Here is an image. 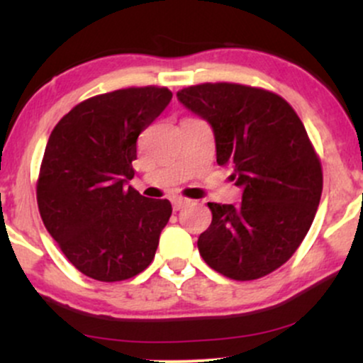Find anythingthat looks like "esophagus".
Instances as JSON below:
<instances>
[{
  "instance_id": "34e87169",
  "label": "esophagus",
  "mask_w": 363,
  "mask_h": 363,
  "mask_svg": "<svg viewBox=\"0 0 363 363\" xmlns=\"http://www.w3.org/2000/svg\"><path fill=\"white\" fill-rule=\"evenodd\" d=\"M191 203V199H187V198H181V196H177V198H174L172 199V206H174V210H182V208L184 206H187Z\"/></svg>"
}]
</instances>
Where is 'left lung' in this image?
I'll return each instance as SVG.
<instances>
[{
    "label": "left lung",
    "mask_w": 363,
    "mask_h": 363,
    "mask_svg": "<svg viewBox=\"0 0 363 363\" xmlns=\"http://www.w3.org/2000/svg\"><path fill=\"white\" fill-rule=\"evenodd\" d=\"M211 124L216 164L244 189L239 205L208 203L210 227L198 249L211 269L251 281L280 268L309 232L323 193V167L294 107L274 91L201 83L177 91Z\"/></svg>",
    "instance_id": "8db88e82"
}]
</instances>
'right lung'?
Segmentation results:
<instances>
[{
	"mask_svg": "<svg viewBox=\"0 0 363 363\" xmlns=\"http://www.w3.org/2000/svg\"><path fill=\"white\" fill-rule=\"evenodd\" d=\"M170 99L167 86L155 85L95 95L49 136L35 187L40 218L68 261L94 280H129L155 257L172 205L126 182L140 133Z\"/></svg>",
	"mask_w": 363,
	"mask_h": 363,
	"instance_id": "1",
	"label": "right lung"
}]
</instances>
